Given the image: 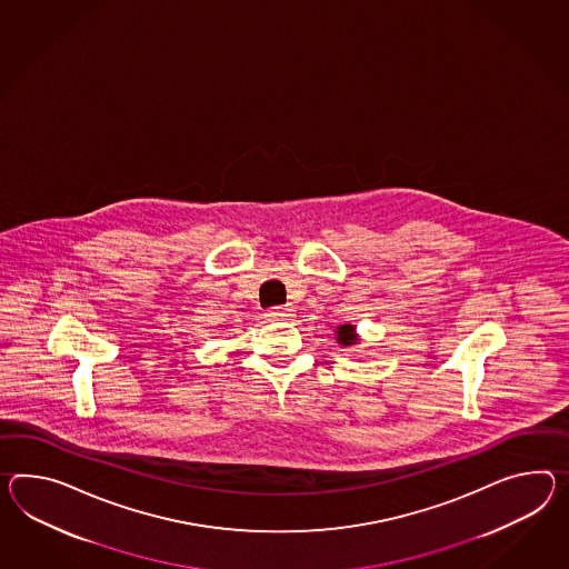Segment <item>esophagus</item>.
<instances>
[{"instance_id": "esophagus-1", "label": "esophagus", "mask_w": 569, "mask_h": 569, "mask_svg": "<svg viewBox=\"0 0 569 569\" xmlns=\"http://www.w3.org/2000/svg\"><path fill=\"white\" fill-rule=\"evenodd\" d=\"M293 317V310L291 308H283V306H276V308H269L264 312V319L267 320H288Z\"/></svg>"}]
</instances>
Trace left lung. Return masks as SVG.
I'll use <instances>...</instances> for the list:
<instances>
[{
  "label": "left lung",
  "instance_id": "left-lung-1",
  "mask_svg": "<svg viewBox=\"0 0 569 569\" xmlns=\"http://www.w3.org/2000/svg\"><path fill=\"white\" fill-rule=\"evenodd\" d=\"M337 341L339 343H343V346H351L353 341H356V335H353V327L351 325H343V327H339L337 329Z\"/></svg>",
  "mask_w": 569,
  "mask_h": 569
}]
</instances>
